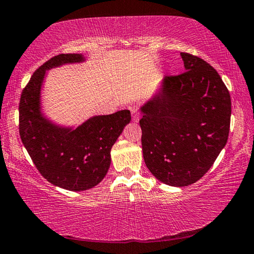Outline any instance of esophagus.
I'll return each instance as SVG.
<instances>
[{
	"instance_id": "esophagus-1",
	"label": "esophagus",
	"mask_w": 254,
	"mask_h": 254,
	"mask_svg": "<svg viewBox=\"0 0 254 254\" xmlns=\"http://www.w3.org/2000/svg\"><path fill=\"white\" fill-rule=\"evenodd\" d=\"M130 112H131V118L134 122H138L139 120V114H138V108L136 106H131L130 107Z\"/></svg>"
}]
</instances>
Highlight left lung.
I'll return each mask as SVG.
<instances>
[{"mask_svg": "<svg viewBox=\"0 0 254 254\" xmlns=\"http://www.w3.org/2000/svg\"><path fill=\"white\" fill-rule=\"evenodd\" d=\"M180 55L186 70L165 76L139 120L145 164L173 187L192 185L211 168L227 143L232 110L217 70L200 57Z\"/></svg>", "mask_w": 254, "mask_h": 254, "instance_id": "left-lung-1", "label": "left lung"}]
</instances>
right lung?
Here are the masks:
<instances>
[{"label": "right lung", "instance_id": "right-lung-1", "mask_svg": "<svg viewBox=\"0 0 254 254\" xmlns=\"http://www.w3.org/2000/svg\"><path fill=\"white\" fill-rule=\"evenodd\" d=\"M84 61L81 54H60L33 73L19 103V132L33 164L52 185L70 191L93 188L106 177L112 145L130 122V111L94 116L75 129L58 127L40 111L46 70Z\"/></svg>", "mask_w": 254, "mask_h": 254}]
</instances>
